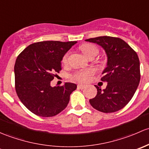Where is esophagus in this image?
<instances>
[{
	"label": "esophagus",
	"instance_id": "34e87169",
	"mask_svg": "<svg viewBox=\"0 0 149 149\" xmlns=\"http://www.w3.org/2000/svg\"><path fill=\"white\" fill-rule=\"evenodd\" d=\"M77 87L79 89H84L85 87V85H77Z\"/></svg>",
	"mask_w": 149,
	"mask_h": 149
}]
</instances>
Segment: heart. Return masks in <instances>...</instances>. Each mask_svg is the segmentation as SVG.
<instances>
[{
    "mask_svg": "<svg viewBox=\"0 0 149 149\" xmlns=\"http://www.w3.org/2000/svg\"><path fill=\"white\" fill-rule=\"evenodd\" d=\"M80 49L82 53L84 54V55H85V56H87V58H88L89 56H91V55H97L98 53V49L97 47H95V46L93 45V44H83V45H82L80 47ZM68 55L69 54L67 53L63 56L62 62H63L64 64L67 63ZM94 73L95 70H93V69H89V70H80V71L77 72L73 75V77H74L76 80L79 81V82H85L88 81L89 79H90V77L94 74Z\"/></svg>",
    "mask_w": 149,
    "mask_h": 149,
    "instance_id": "b5f03b06",
    "label": "heart"
}]
</instances>
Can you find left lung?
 Returning a JSON list of instances; mask_svg holds the SVG:
<instances>
[{
    "label": "left lung",
    "instance_id": "1",
    "mask_svg": "<svg viewBox=\"0 0 149 149\" xmlns=\"http://www.w3.org/2000/svg\"><path fill=\"white\" fill-rule=\"evenodd\" d=\"M86 41L100 46L107 55V67L101 80L108 82L102 90L95 85L97 95L90 103L102 113H113L129 102L137 90L141 79L140 62L136 52L120 38L98 36Z\"/></svg>",
    "mask_w": 149,
    "mask_h": 149
}]
</instances>
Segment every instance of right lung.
<instances>
[{
	"mask_svg": "<svg viewBox=\"0 0 149 149\" xmlns=\"http://www.w3.org/2000/svg\"><path fill=\"white\" fill-rule=\"evenodd\" d=\"M77 41H45L27 47L16 60L15 87L20 100L34 114L52 117L62 112L77 85L65 82L52 87L55 72L62 70V60Z\"/></svg>",
	"mask_w": 149,
	"mask_h": 149,
	"instance_id": "add662e5",
	"label": "right lung"
}]
</instances>
